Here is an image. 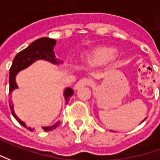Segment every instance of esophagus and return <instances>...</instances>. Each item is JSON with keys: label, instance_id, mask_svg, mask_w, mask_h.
<instances>
[{"label": "esophagus", "instance_id": "1", "mask_svg": "<svg viewBox=\"0 0 160 160\" xmlns=\"http://www.w3.org/2000/svg\"><path fill=\"white\" fill-rule=\"evenodd\" d=\"M91 84V80L89 79H87V78H83L80 80L76 84H75L74 88L75 89H78L80 88V87H84V86H89Z\"/></svg>", "mask_w": 160, "mask_h": 160}]
</instances>
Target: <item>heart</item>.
<instances>
[{"label": "heart", "instance_id": "1", "mask_svg": "<svg viewBox=\"0 0 160 160\" xmlns=\"http://www.w3.org/2000/svg\"><path fill=\"white\" fill-rule=\"evenodd\" d=\"M116 56V50L111 48H100L94 50L86 57V63L91 66L105 64Z\"/></svg>", "mask_w": 160, "mask_h": 160}]
</instances>
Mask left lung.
<instances>
[{
    "label": "left lung",
    "mask_w": 160,
    "mask_h": 160,
    "mask_svg": "<svg viewBox=\"0 0 160 160\" xmlns=\"http://www.w3.org/2000/svg\"><path fill=\"white\" fill-rule=\"evenodd\" d=\"M144 119H145V118H144ZM142 121H144V120H142Z\"/></svg>",
    "instance_id": "obj_1"
}]
</instances>
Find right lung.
Returning a JSON list of instances; mask_svg holds the SVG:
<instances>
[{"label": "right lung", "mask_w": 160, "mask_h": 160, "mask_svg": "<svg viewBox=\"0 0 160 160\" xmlns=\"http://www.w3.org/2000/svg\"><path fill=\"white\" fill-rule=\"evenodd\" d=\"M55 45H56L55 40L49 39L47 37H43V38H40V39L34 41L24 50L17 54V56L15 57L14 60L12 62L11 67L9 69V96L11 95L12 91L18 88V85L16 83V75L18 74V72H20L21 70L25 69L26 67H28L33 62H35L36 60L43 59V60L49 61L50 63H55V64H58L61 63V61L56 58V55L54 52ZM72 95H73V90L72 88H65V90L63 92V96L65 98V103H68L70 98L72 97ZM9 108H10L12 115L18 121L20 125H22L24 128H27L30 131H33L32 128H28L21 119L18 118V116L14 112V107H13L12 103H9ZM58 125H59V121L51 127H43L42 128L44 131L48 132V131L55 129Z\"/></svg>", "instance_id": "obj_1"}]
</instances>
